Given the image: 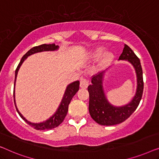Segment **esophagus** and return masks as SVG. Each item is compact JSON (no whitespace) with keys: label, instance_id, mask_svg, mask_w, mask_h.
Returning a JSON list of instances; mask_svg holds the SVG:
<instances>
[{"label":"esophagus","instance_id":"1","mask_svg":"<svg viewBox=\"0 0 159 159\" xmlns=\"http://www.w3.org/2000/svg\"><path fill=\"white\" fill-rule=\"evenodd\" d=\"M80 86L83 89H86L89 86V80L86 78H81L80 79Z\"/></svg>","mask_w":159,"mask_h":159}]
</instances>
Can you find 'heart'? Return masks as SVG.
Here are the masks:
<instances>
[{"label":"heart","mask_w":159,"mask_h":159,"mask_svg":"<svg viewBox=\"0 0 159 159\" xmlns=\"http://www.w3.org/2000/svg\"><path fill=\"white\" fill-rule=\"evenodd\" d=\"M103 52V48H98L95 52L96 56H99ZM114 55L111 52H105L103 56L102 57V59L100 60V66L104 67L108 65L113 59Z\"/></svg>","instance_id":"1"}]
</instances>
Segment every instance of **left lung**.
<instances>
[{
  "instance_id": "obj_1",
  "label": "left lung",
  "mask_w": 159,
  "mask_h": 159,
  "mask_svg": "<svg viewBox=\"0 0 159 159\" xmlns=\"http://www.w3.org/2000/svg\"><path fill=\"white\" fill-rule=\"evenodd\" d=\"M119 60L130 62L137 75V90L132 101L122 107H115L107 99L103 90V79L105 71L92 76L91 84L88 86L89 93V110L91 117L101 125H115L124 122L137 109L143 92V79L140 61L129 46L125 44Z\"/></svg>"
}]
</instances>
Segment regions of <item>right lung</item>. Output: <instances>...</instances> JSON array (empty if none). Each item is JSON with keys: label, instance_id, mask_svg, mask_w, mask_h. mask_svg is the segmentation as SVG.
I'll return each instance as SVG.
<instances>
[{"label": "right lung", "instance_id": "obj_1", "mask_svg": "<svg viewBox=\"0 0 159 159\" xmlns=\"http://www.w3.org/2000/svg\"><path fill=\"white\" fill-rule=\"evenodd\" d=\"M58 48H59V47L57 45H55V44H44L39 46L34 47V48L30 49V50H29L23 57H22L21 61H20L19 64L18 65L16 69L14 85H15L16 79L18 70H19L20 66H21V64L23 63V62L26 60V57L30 56L31 55L34 54V53H37V52H44V51L57 50ZM79 85H80V82L79 80H76V81L71 83V84H70L68 86H67L66 92L64 93L63 98H62V102L60 103V106L58 107L56 112H55L50 118H49V120H46V121H44L43 122H40V123H32V122H31L30 121H28L27 120H26L25 118L23 117V115L19 112V111L18 110L16 105V103H15V99H14L16 109L17 112L19 113L20 117H21L22 119L26 122V123L31 125V126L34 127V129H37V130H44V129H53L55 128V127H57L59 125L61 124L62 121L64 120L65 117H66V116L67 115V113H68L69 104H70V102L71 101V99H72V98L73 97V96L78 91H79ZM13 98L15 99L14 91H13Z\"/></svg>", "mask_w": 159, "mask_h": 159}]
</instances>
